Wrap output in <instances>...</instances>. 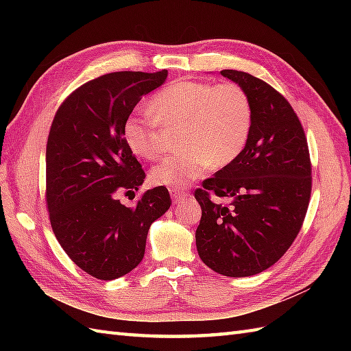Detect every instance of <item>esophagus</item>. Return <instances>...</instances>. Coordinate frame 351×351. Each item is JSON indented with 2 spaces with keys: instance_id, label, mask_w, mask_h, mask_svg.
<instances>
[{
  "instance_id": "34e87169",
  "label": "esophagus",
  "mask_w": 351,
  "mask_h": 351,
  "mask_svg": "<svg viewBox=\"0 0 351 351\" xmlns=\"http://www.w3.org/2000/svg\"><path fill=\"white\" fill-rule=\"evenodd\" d=\"M169 191H170L171 199H173L175 202H178V200H181V199L189 196V191L184 190V189H170Z\"/></svg>"
}]
</instances>
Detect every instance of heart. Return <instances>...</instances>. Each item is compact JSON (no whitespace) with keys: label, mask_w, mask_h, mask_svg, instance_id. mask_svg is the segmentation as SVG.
Returning a JSON list of instances; mask_svg holds the SVG:
<instances>
[{"label":"heart","mask_w":351,"mask_h":351,"mask_svg":"<svg viewBox=\"0 0 351 351\" xmlns=\"http://www.w3.org/2000/svg\"><path fill=\"white\" fill-rule=\"evenodd\" d=\"M149 113H131L123 122V138L140 158L155 160L164 149V128H180L178 146L151 170L152 184L182 189L205 171L234 162L247 145L253 107L247 92L235 83L178 80L156 92Z\"/></svg>","instance_id":"heart-1"}]
</instances>
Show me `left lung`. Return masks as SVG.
<instances>
[{
  "label": "left lung",
  "instance_id": "left-lung-1",
  "mask_svg": "<svg viewBox=\"0 0 351 351\" xmlns=\"http://www.w3.org/2000/svg\"><path fill=\"white\" fill-rule=\"evenodd\" d=\"M221 75L250 96L253 123L240 156L195 191L202 208L196 245L214 271L244 278L278 263L299 235L312 164L303 126L282 93L247 72L225 69ZM211 194L231 204H215Z\"/></svg>",
  "mask_w": 351,
  "mask_h": 351
}]
</instances>
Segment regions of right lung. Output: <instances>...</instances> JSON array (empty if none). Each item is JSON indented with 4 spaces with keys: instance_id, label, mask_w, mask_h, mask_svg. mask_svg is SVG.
<instances>
[{
    "instance_id": "right-lung-1",
    "label": "right lung",
    "mask_w": 351,
    "mask_h": 351,
    "mask_svg": "<svg viewBox=\"0 0 351 351\" xmlns=\"http://www.w3.org/2000/svg\"><path fill=\"white\" fill-rule=\"evenodd\" d=\"M166 78V69L106 73L75 88L51 123L45 197L52 232L96 279H117L136 268L149 228L171 204L162 185L145 191L134 208L117 199L146 178L123 138L125 119Z\"/></svg>"
}]
</instances>
